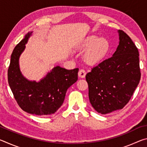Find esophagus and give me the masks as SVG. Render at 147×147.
I'll return each instance as SVG.
<instances>
[{
    "mask_svg": "<svg viewBox=\"0 0 147 147\" xmlns=\"http://www.w3.org/2000/svg\"><path fill=\"white\" fill-rule=\"evenodd\" d=\"M86 75V71L84 70V69H80V70L79 71L78 76L80 77V78H85Z\"/></svg>",
    "mask_w": 147,
    "mask_h": 147,
    "instance_id": "obj_1",
    "label": "esophagus"
}]
</instances>
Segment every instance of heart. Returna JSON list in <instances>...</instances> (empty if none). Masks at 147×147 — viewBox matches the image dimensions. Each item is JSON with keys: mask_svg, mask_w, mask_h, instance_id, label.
Wrapping results in <instances>:
<instances>
[{"mask_svg": "<svg viewBox=\"0 0 147 147\" xmlns=\"http://www.w3.org/2000/svg\"><path fill=\"white\" fill-rule=\"evenodd\" d=\"M82 47L84 49H88L84 56L86 60L90 63H96L106 56L109 49V44L105 38L92 36L84 41Z\"/></svg>", "mask_w": 147, "mask_h": 147, "instance_id": "1", "label": "heart"}]
</instances>
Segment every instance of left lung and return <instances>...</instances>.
<instances>
[{
  "label": "left lung",
  "instance_id": "left-lung-1",
  "mask_svg": "<svg viewBox=\"0 0 147 147\" xmlns=\"http://www.w3.org/2000/svg\"><path fill=\"white\" fill-rule=\"evenodd\" d=\"M117 32L119 42L116 51L86 76L89 101L101 114L123 108L140 81L138 48L125 32Z\"/></svg>",
  "mask_w": 147,
  "mask_h": 147
}]
</instances>
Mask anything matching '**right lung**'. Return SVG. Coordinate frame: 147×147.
I'll return each instance as SVG.
<instances>
[{"label": "right lung", "instance_id": "obj_1", "mask_svg": "<svg viewBox=\"0 0 147 147\" xmlns=\"http://www.w3.org/2000/svg\"><path fill=\"white\" fill-rule=\"evenodd\" d=\"M32 34V32L26 34L13 51L8 71V84L23 110L37 115H51L60 108L68 88L77 81L79 69L67 70L58 65L39 82L25 78L20 69L19 58Z\"/></svg>", "mask_w": 147, "mask_h": 147}]
</instances>
